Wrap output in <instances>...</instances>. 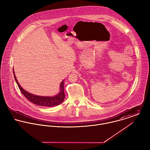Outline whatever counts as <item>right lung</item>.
Returning a JSON list of instances; mask_svg holds the SVG:
<instances>
[{
    "mask_svg": "<svg viewBox=\"0 0 150 150\" xmlns=\"http://www.w3.org/2000/svg\"><path fill=\"white\" fill-rule=\"evenodd\" d=\"M13 73H14L15 80L18 86V88L20 89L22 93L27 99H28L32 103L40 106L50 107L57 106L63 102L64 99V80H63L61 82L60 85L59 92L56 96H38V95L30 93L24 90L21 86H20V84L18 83L17 80V78L16 77L15 72L14 70H13Z\"/></svg>",
    "mask_w": 150,
    "mask_h": 150,
    "instance_id": "right-lung-1",
    "label": "right lung"
}]
</instances>
